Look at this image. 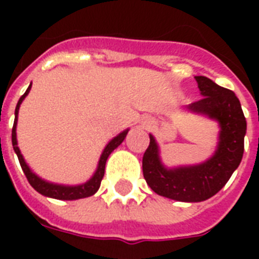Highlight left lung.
Masks as SVG:
<instances>
[{"label": "left lung", "instance_id": "obj_1", "mask_svg": "<svg viewBox=\"0 0 259 259\" xmlns=\"http://www.w3.org/2000/svg\"><path fill=\"white\" fill-rule=\"evenodd\" d=\"M195 79L203 98L187 106V109L215 119L221 126L219 142L212 157L197 165L168 169L162 165L157 142L152 134L142 157L144 177L154 192L189 203L207 200L225 187L241 164L246 134V118L237 95L205 76Z\"/></svg>", "mask_w": 259, "mask_h": 259}]
</instances>
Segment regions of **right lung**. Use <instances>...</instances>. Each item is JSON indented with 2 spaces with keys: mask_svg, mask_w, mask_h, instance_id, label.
<instances>
[{
  "mask_svg": "<svg viewBox=\"0 0 259 259\" xmlns=\"http://www.w3.org/2000/svg\"><path fill=\"white\" fill-rule=\"evenodd\" d=\"M32 87V84H29V87L26 89L25 94L20 98L17 106H16V111H14V123L13 129H12V144H13V149L16 152L18 157V161H20V165H21L22 170L25 173L26 179L29 181V184L33 187L38 193H41L44 196L54 197V199H59V200H76V199H83V197H89L91 195L97 192L99 187H101V181L103 179V175H105V166L106 161H107V157H109L111 152H113L115 148L121 145L122 141L125 140L126 134L129 130H125L114 137L111 141L106 145V148L103 149L101 154V158H99V162H98V168L95 170V173L93 175V177L90 179L89 181H86L84 184L80 185H60V184H54V183H48V181L42 180L40 177L30 170V168L26 165L25 160L22 157L21 152L18 149L17 146V137H16V126H17V115H18V109H20V105L24 101V98L29 94V90Z\"/></svg>",
  "mask_w": 259,
  "mask_h": 259,
  "instance_id": "right-lung-1",
  "label": "right lung"
}]
</instances>
